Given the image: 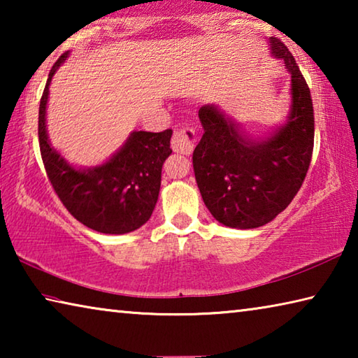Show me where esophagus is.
<instances>
[{
    "mask_svg": "<svg viewBox=\"0 0 358 358\" xmlns=\"http://www.w3.org/2000/svg\"><path fill=\"white\" fill-rule=\"evenodd\" d=\"M172 150L175 153H181V155H191L194 151V147H196L197 143V134L196 131L189 126L185 124L181 126L180 129H177L173 132V137H172Z\"/></svg>",
    "mask_w": 358,
    "mask_h": 358,
    "instance_id": "obj_1",
    "label": "esophagus"
}]
</instances>
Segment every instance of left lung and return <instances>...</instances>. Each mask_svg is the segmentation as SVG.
<instances>
[{
    "mask_svg": "<svg viewBox=\"0 0 358 358\" xmlns=\"http://www.w3.org/2000/svg\"><path fill=\"white\" fill-rule=\"evenodd\" d=\"M273 57L292 76V108L275 134L254 141L215 106H203V136L192 153L194 175L216 221L234 229H256L287 208L310 169L314 147L311 93L295 58L281 39L270 38Z\"/></svg>",
    "mask_w": 358,
    "mask_h": 358,
    "instance_id": "8db88e82",
    "label": "left lung"
}]
</instances>
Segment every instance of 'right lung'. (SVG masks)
I'll return each mask as SVG.
<instances>
[{
  "label": "right lung",
  "instance_id": "right-lung-1",
  "mask_svg": "<svg viewBox=\"0 0 358 358\" xmlns=\"http://www.w3.org/2000/svg\"><path fill=\"white\" fill-rule=\"evenodd\" d=\"M69 53L58 58L48 74L39 104V148L48 181L66 210L83 226L101 234H128L153 213L161 187L162 164L172 153V129L134 131L118 153L102 166L74 169L48 143L45 108L48 85Z\"/></svg>",
  "mask_w": 358,
  "mask_h": 358
}]
</instances>
